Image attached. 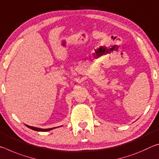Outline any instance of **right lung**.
I'll use <instances>...</instances> for the list:
<instances>
[{"label": "right lung", "instance_id": "1", "mask_svg": "<svg viewBox=\"0 0 159 159\" xmlns=\"http://www.w3.org/2000/svg\"><path fill=\"white\" fill-rule=\"evenodd\" d=\"M26 126H27V127H29V128L33 129V130L38 131V132H46V131L51 130V129L56 128V127H52V128H48V129H41V128H39V127H35L27 125H26Z\"/></svg>", "mask_w": 159, "mask_h": 159}]
</instances>
